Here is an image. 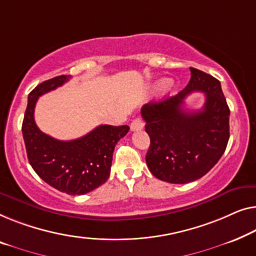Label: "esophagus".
<instances>
[{"label":"esophagus","mask_w":256,"mask_h":256,"mask_svg":"<svg viewBox=\"0 0 256 256\" xmlns=\"http://www.w3.org/2000/svg\"><path fill=\"white\" fill-rule=\"evenodd\" d=\"M144 127V122L140 118H136L135 120H132V122L130 124V129L132 132L135 130H140Z\"/></svg>","instance_id":"34e87169"}]
</instances>
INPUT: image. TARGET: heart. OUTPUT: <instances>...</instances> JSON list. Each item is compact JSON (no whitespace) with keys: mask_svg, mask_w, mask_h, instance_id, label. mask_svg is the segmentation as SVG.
<instances>
[{"mask_svg":"<svg viewBox=\"0 0 256 256\" xmlns=\"http://www.w3.org/2000/svg\"><path fill=\"white\" fill-rule=\"evenodd\" d=\"M162 83H164V84H166V83H168V80H164V82H162ZM166 86H168V85H166Z\"/></svg>","mask_w":256,"mask_h":256,"instance_id":"obj_1","label":"heart"}]
</instances>
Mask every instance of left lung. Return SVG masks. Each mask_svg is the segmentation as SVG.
I'll list each match as a JSON object with an SVG mask.
<instances>
[{
  "mask_svg": "<svg viewBox=\"0 0 256 256\" xmlns=\"http://www.w3.org/2000/svg\"><path fill=\"white\" fill-rule=\"evenodd\" d=\"M190 80L176 96L140 110L150 136L146 160L150 172L170 184H187L206 176L223 156L230 138V108L220 82L190 68ZM201 90L206 96L202 110L186 111L184 99Z\"/></svg>",
  "mask_w": 256,
  "mask_h": 256,
  "instance_id": "1",
  "label": "left lung"
}]
</instances>
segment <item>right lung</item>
<instances>
[{
    "label": "right lung",
    "mask_w": 256,
    "mask_h": 256,
    "mask_svg": "<svg viewBox=\"0 0 256 256\" xmlns=\"http://www.w3.org/2000/svg\"><path fill=\"white\" fill-rule=\"evenodd\" d=\"M62 75L45 80L30 92L22 126L30 164L50 186L69 195H83L108 179L113 151L127 135L128 126L102 124L83 137L58 140L42 132L34 121V107L40 96L68 82Z\"/></svg>",
    "instance_id": "right-lung-1"
}]
</instances>
